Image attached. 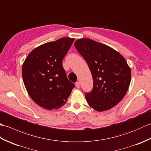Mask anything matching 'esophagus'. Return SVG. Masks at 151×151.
<instances>
[{
  "label": "esophagus",
  "mask_w": 151,
  "mask_h": 151,
  "mask_svg": "<svg viewBox=\"0 0 151 151\" xmlns=\"http://www.w3.org/2000/svg\"><path fill=\"white\" fill-rule=\"evenodd\" d=\"M76 87L77 88H81V83H80L79 82H77L76 83Z\"/></svg>",
  "instance_id": "obj_1"
}]
</instances>
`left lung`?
I'll return each mask as SVG.
<instances>
[{"instance_id":"8db88e82","label":"left lung","mask_w":151,"mask_h":151,"mask_svg":"<svg viewBox=\"0 0 151 151\" xmlns=\"http://www.w3.org/2000/svg\"><path fill=\"white\" fill-rule=\"evenodd\" d=\"M75 47L87 62L93 81L92 91L85 95L88 104L97 111L110 110L129 89L130 67L119 52L106 45L82 38Z\"/></svg>"}]
</instances>
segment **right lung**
Returning a JSON list of instances; mask_svg holds the SVG:
<instances>
[{
    "label": "right lung",
    "instance_id": "right-lung-1",
    "mask_svg": "<svg viewBox=\"0 0 151 151\" xmlns=\"http://www.w3.org/2000/svg\"><path fill=\"white\" fill-rule=\"evenodd\" d=\"M74 40L62 37L41 45L31 51L22 64V79L28 95L47 110L62 107L75 87L62 62Z\"/></svg>",
    "mask_w": 151,
    "mask_h": 151
}]
</instances>
